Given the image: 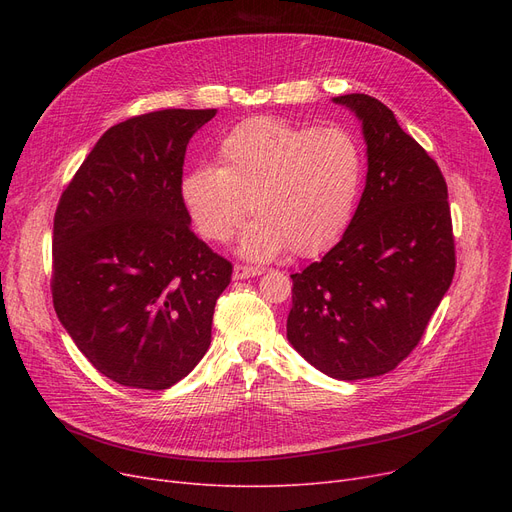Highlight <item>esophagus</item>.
Wrapping results in <instances>:
<instances>
[{"instance_id":"34e87169","label":"esophagus","mask_w":512,"mask_h":512,"mask_svg":"<svg viewBox=\"0 0 512 512\" xmlns=\"http://www.w3.org/2000/svg\"><path fill=\"white\" fill-rule=\"evenodd\" d=\"M255 276H261L259 267H253V265H234V272H232L234 280H249V278H255Z\"/></svg>"}]
</instances>
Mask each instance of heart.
<instances>
[{
	"mask_svg": "<svg viewBox=\"0 0 512 512\" xmlns=\"http://www.w3.org/2000/svg\"><path fill=\"white\" fill-rule=\"evenodd\" d=\"M363 178L365 153L353 130L253 118L220 141L218 166L182 178L180 195L213 242L232 238L251 209L257 218L238 251L267 261L286 249L313 255L330 247L353 218Z\"/></svg>",
	"mask_w": 512,
	"mask_h": 512,
	"instance_id": "1",
	"label": "heart"
}]
</instances>
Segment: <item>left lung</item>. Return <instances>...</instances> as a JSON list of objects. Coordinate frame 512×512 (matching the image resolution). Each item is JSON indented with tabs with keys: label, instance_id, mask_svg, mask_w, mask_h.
<instances>
[{
	"label": "left lung",
	"instance_id": "8db88e82",
	"mask_svg": "<svg viewBox=\"0 0 512 512\" xmlns=\"http://www.w3.org/2000/svg\"><path fill=\"white\" fill-rule=\"evenodd\" d=\"M361 122L365 191L319 261L292 274L286 336L334 380L392 371L421 340L454 276L448 188L392 110L363 93L332 99Z\"/></svg>",
	"mask_w": 512,
	"mask_h": 512
}]
</instances>
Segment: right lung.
Here are the masks:
<instances>
[{"mask_svg":"<svg viewBox=\"0 0 512 512\" xmlns=\"http://www.w3.org/2000/svg\"><path fill=\"white\" fill-rule=\"evenodd\" d=\"M218 110H161L95 143L53 218V307L116 384L166 390L203 359L232 265L191 230L186 145Z\"/></svg>","mask_w":512,"mask_h":512,"instance_id":"1","label":"right lung"}]
</instances>
